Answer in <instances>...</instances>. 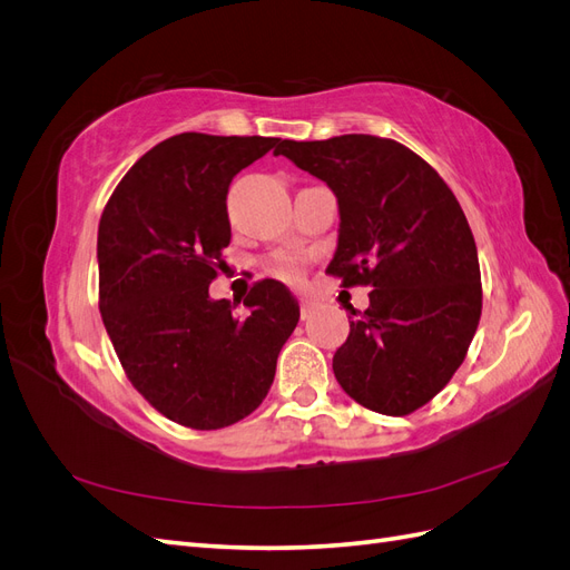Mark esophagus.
<instances>
[{"instance_id": "1", "label": "esophagus", "mask_w": 570, "mask_h": 570, "mask_svg": "<svg viewBox=\"0 0 570 570\" xmlns=\"http://www.w3.org/2000/svg\"><path fill=\"white\" fill-rule=\"evenodd\" d=\"M316 306H318V304H316V299H312V297H302V299H299V308H302L304 316L312 314Z\"/></svg>"}]
</instances>
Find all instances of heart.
<instances>
[{"mask_svg":"<svg viewBox=\"0 0 570 570\" xmlns=\"http://www.w3.org/2000/svg\"><path fill=\"white\" fill-rule=\"evenodd\" d=\"M268 271L275 275V278H283L287 283H299L304 273V258L297 252H278L268 262Z\"/></svg>","mask_w":570,"mask_h":570,"instance_id":"heart-1","label":"heart"}]
</instances>
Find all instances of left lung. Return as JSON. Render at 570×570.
<instances>
[{"instance_id":"obj_1","label":"left lung","mask_w":570,"mask_h":570,"mask_svg":"<svg viewBox=\"0 0 570 570\" xmlns=\"http://www.w3.org/2000/svg\"><path fill=\"white\" fill-rule=\"evenodd\" d=\"M275 154L337 197V252L325 273L344 287H373L333 356L337 383L361 406L406 416L452 381L478 331L482 285L469 220L438 170L387 137L283 140Z\"/></svg>"}]
</instances>
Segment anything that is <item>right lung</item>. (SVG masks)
Listing matches in <instances>:
<instances>
[{
    "label": "right lung",
    "mask_w": 570,
    "mask_h": 570,
    "mask_svg": "<svg viewBox=\"0 0 570 570\" xmlns=\"http://www.w3.org/2000/svg\"><path fill=\"white\" fill-rule=\"evenodd\" d=\"M278 145L262 135L168 137L135 161L99 220V312L116 356L132 387L185 428L249 416L299 321L297 299L271 278L249 289L247 314L209 297L230 245L228 187Z\"/></svg>",
    "instance_id": "obj_1"
}]
</instances>
